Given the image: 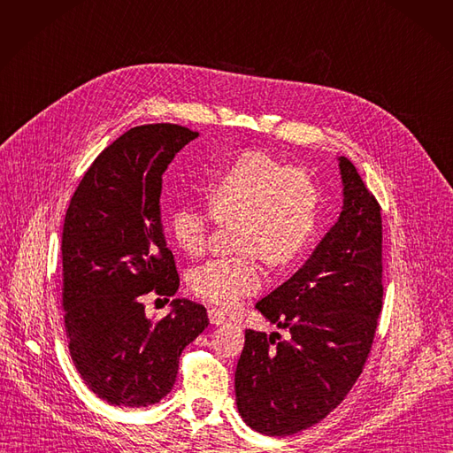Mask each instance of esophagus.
Instances as JSON below:
<instances>
[{"label": "esophagus", "mask_w": 453, "mask_h": 453, "mask_svg": "<svg viewBox=\"0 0 453 453\" xmlns=\"http://www.w3.org/2000/svg\"><path fill=\"white\" fill-rule=\"evenodd\" d=\"M207 315H209V320H211V324H213V326H220V324L227 322L226 313L222 310H219V308H211L207 311Z\"/></svg>", "instance_id": "1"}]
</instances>
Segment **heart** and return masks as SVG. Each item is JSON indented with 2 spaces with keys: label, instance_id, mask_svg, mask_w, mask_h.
Wrapping results in <instances>:
<instances>
[{
  "label": "heart",
  "instance_id": "obj_1",
  "mask_svg": "<svg viewBox=\"0 0 453 453\" xmlns=\"http://www.w3.org/2000/svg\"><path fill=\"white\" fill-rule=\"evenodd\" d=\"M207 200L211 209L191 202L176 205L169 233L180 250L200 255L213 215L238 219L234 248L242 251L211 258L189 273L196 296L231 308L260 289L264 273L258 253L271 265H286L304 251L317 227L320 196L303 169H286L269 155L250 150L211 178Z\"/></svg>",
  "mask_w": 453,
  "mask_h": 453
}]
</instances>
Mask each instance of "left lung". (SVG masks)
<instances>
[{
	"mask_svg": "<svg viewBox=\"0 0 453 453\" xmlns=\"http://www.w3.org/2000/svg\"><path fill=\"white\" fill-rule=\"evenodd\" d=\"M342 211L306 264L257 310L279 334L246 329L236 408L264 435H293L335 410L363 373L382 310L380 205L339 157Z\"/></svg>",
	"mask_w": 453,
	"mask_h": 453,
	"instance_id": "obj_1",
	"label": "left lung"
}]
</instances>
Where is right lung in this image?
<instances>
[{
  "label": "right lung",
  "mask_w": 453,
  "mask_h": 453,
  "mask_svg": "<svg viewBox=\"0 0 453 453\" xmlns=\"http://www.w3.org/2000/svg\"><path fill=\"white\" fill-rule=\"evenodd\" d=\"M198 136L174 124L138 126L105 147L71 198L64 236V310L69 351L83 382L112 406L160 403L178 358L207 327L202 304L171 300L158 322L150 291L173 296L180 279L167 248L162 174Z\"/></svg>",
  "instance_id": "right-lung-1"
}]
</instances>
